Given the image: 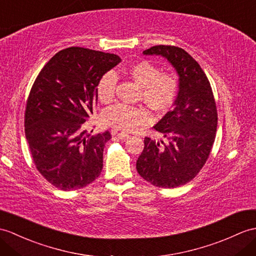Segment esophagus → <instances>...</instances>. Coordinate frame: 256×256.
Segmentation results:
<instances>
[{
	"label": "esophagus",
	"mask_w": 256,
	"mask_h": 256,
	"mask_svg": "<svg viewBox=\"0 0 256 256\" xmlns=\"http://www.w3.org/2000/svg\"><path fill=\"white\" fill-rule=\"evenodd\" d=\"M118 138L120 140H128L130 138V135L128 133H124V132H120V133H116Z\"/></svg>",
	"instance_id": "34e87169"
}]
</instances>
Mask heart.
<instances>
[{
    "mask_svg": "<svg viewBox=\"0 0 256 256\" xmlns=\"http://www.w3.org/2000/svg\"><path fill=\"white\" fill-rule=\"evenodd\" d=\"M126 74L140 86L142 99L157 112L168 110L174 104L179 94V78L174 73H160V68L150 61L136 62L126 70ZM116 77L106 73L101 77L96 87L98 99L109 104L114 97ZM150 120V111L142 106L118 104L110 106L102 114L106 126L122 130H134L140 124Z\"/></svg>",
    "mask_w": 256,
    "mask_h": 256,
    "instance_id": "1",
    "label": "heart"
}]
</instances>
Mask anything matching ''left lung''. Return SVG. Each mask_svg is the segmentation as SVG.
Listing matches in <instances>:
<instances>
[{
  "instance_id": "obj_1",
  "label": "left lung",
  "mask_w": 256,
  "mask_h": 256,
  "mask_svg": "<svg viewBox=\"0 0 256 256\" xmlns=\"http://www.w3.org/2000/svg\"><path fill=\"white\" fill-rule=\"evenodd\" d=\"M142 53L167 58L180 86L174 110L154 126L168 142L145 138L136 169L152 186L174 188L193 180L210 155L218 120L215 98L204 70L181 48L160 44Z\"/></svg>"
}]
</instances>
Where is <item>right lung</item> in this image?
<instances>
[{
	"mask_svg": "<svg viewBox=\"0 0 256 256\" xmlns=\"http://www.w3.org/2000/svg\"><path fill=\"white\" fill-rule=\"evenodd\" d=\"M121 62L112 53L70 46L40 70L29 92L25 134L36 168L62 191L85 188L99 176L109 130L92 135L84 124L97 104L96 87Z\"/></svg>",
	"mask_w": 256,
	"mask_h": 256,
	"instance_id": "add662e5",
	"label": "right lung"
}]
</instances>
